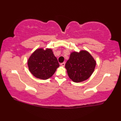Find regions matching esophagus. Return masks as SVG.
<instances>
[{
  "label": "esophagus",
  "mask_w": 121,
  "mask_h": 121,
  "mask_svg": "<svg viewBox=\"0 0 121 121\" xmlns=\"http://www.w3.org/2000/svg\"><path fill=\"white\" fill-rule=\"evenodd\" d=\"M61 66H62V67H64L65 65V62H63V63H62L61 64Z\"/></svg>",
  "instance_id": "esophagus-1"
}]
</instances>
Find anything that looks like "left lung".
<instances>
[{"label":"left lung","instance_id":"obj_1","mask_svg":"<svg viewBox=\"0 0 121 121\" xmlns=\"http://www.w3.org/2000/svg\"><path fill=\"white\" fill-rule=\"evenodd\" d=\"M96 61L87 51L73 52L67 61L65 68L73 82L79 83L86 80L95 70Z\"/></svg>","mask_w":121,"mask_h":121}]
</instances>
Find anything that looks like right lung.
<instances>
[{
	"label": "right lung",
	"mask_w": 121,
	"mask_h": 121,
	"mask_svg": "<svg viewBox=\"0 0 121 121\" xmlns=\"http://www.w3.org/2000/svg\"><path fill=\"white\" fill-rule=\"evenodd\" d=\"M29 70L35 77L46 79L52 77L60 66L58 60L51 48H37L28 60Z\"/></svg>",
	"instance_id": "1"
}]
</instances>
